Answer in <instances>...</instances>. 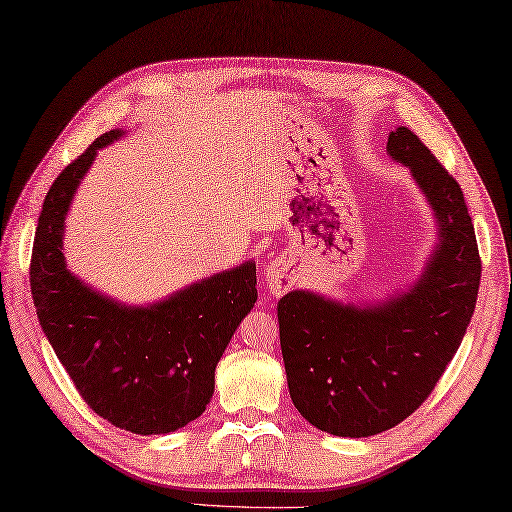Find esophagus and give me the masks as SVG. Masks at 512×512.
<instances>
[{
	"mask_svg": "<svg viewBox=\"0 0 512 512\" xmlns=\"http://www.w3.org/2000/svg\"><path fill=\"white\" fill-rule=\"evenodd\" d=\"M295 280V267L293 260L286 256H276L271 258L267 263V271H265V282L273 293H282L286 286H291Z\"/></svg>",
	"mask_w": 512,
	"mask_h": 512,
	"instance_id": "obj_1",
	"label": "esophagus"
}]
</instances>
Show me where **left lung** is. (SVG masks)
<instances>
[{
    "instance_id": "left-lung-1",
    "label": "left lung",
    "mask_w": 512,
    "mask_h": 512,
    "mask_svg": "<svg viewBox=\"0 0 512 512\" xmlns=\"http://www.w3.org/2000/svg\"><path fill=\"white\" fill-rule=\"evenodd\" d=\"M386 154L410 169L436 221L421 276L382 302L291 291L278 302L280 347L295 408L334 436L402 423L454 358L476 308L480 254L463 191L415 132L389 134Z\"/></svg>"
}]
</instances>
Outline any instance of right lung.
Returning <instances> with one entry per match:
<instances>
[{"label":"right lung","instance_id":"right-lung-1","mask_svg":"<svg viewBox=\"0 0 512 512\" xmlns=\"http://www.w3.org/2000/svg\"><path fill=\"white\" fill-rule=\"evenodd\" d=\"M110 130L62 169L34 234L30 286L41 328L99 417L134 434H167L197 419L215 393V369L256 304V263L193 282L147 306L99 293L67 267L65 219Z\"/></svg>","mask_w":512,"mask_h":512}]
</instances>
